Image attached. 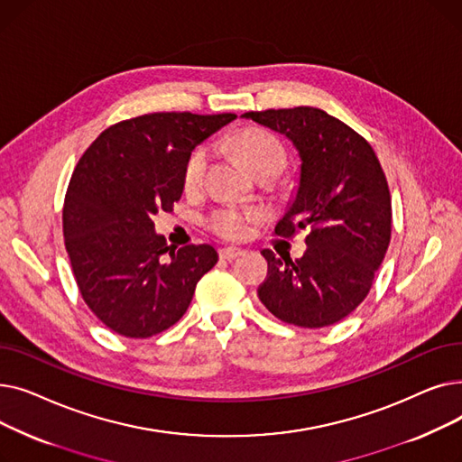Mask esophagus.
<instances>
[{"instance_id": "1", "label": "esophagus", "mask_w": 462, "mask_h": 462, "mask_svg": "<svg viewBox=\"0 0 462 462\" xmlns=\"http://www.w3.org/2000/svg\"><path fill=\"white\" fill-rule=\"evenodd\" d=\"M239 254H241V249H237V247H225V249L218 251V256H221L223 260H234Z\"/></svg>"}]
</instances>
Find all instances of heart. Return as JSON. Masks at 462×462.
I'll return each instance as SVG.
<instances>
[{
  "instance_id": "heart-1",
  "label": "heart",
  "mask_w": 462,
  "mask_h": 462,
  "mask_svg": "<svg viewBox=\"0 0 462 462\" xmlns=\"http://www.w3.org/2000/svg\"><path fill=\"white\" fill-rule=\"evenodd\" d=\"M232 150L247 164V168L256 176L263 170H273L281 174L286 164L284 148L277 138L260 129H247L236 134L230 140ZM209 153L206 148L194 150L183 168V187L185 190L199 189L208 166ZM260 213L254 209H244L237 206H221L211 211L209 228L226 239H244L249 234V225L258 218Z\"/></svg>"
}]
</instances>
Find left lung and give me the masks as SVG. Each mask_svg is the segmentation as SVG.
I'll return each instance as SVG.
<instances>
[{
    "label": "left lung",
    "instance_id": "left-lung-1",
    "mask_svg": "<svg viewBox=\"0 0 462 462\" xmlns=\"http://www.w3.org/2000/svg\"><path fill=\"white\" fill-rule=\"evenodd\" d=\"M241 117L292 142L300 157L298 187L275 234L309 230L301 258L262 253L270 270L258 298L286 324H337L367 298L390 245L392 197L380 161L365 138L320 108Z\"/></svg>",
    "mask_w": 462,
    "mask_h": 462
}]
</instances>
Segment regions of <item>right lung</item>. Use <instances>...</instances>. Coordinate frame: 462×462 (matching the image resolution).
<instances>
[{
  "instance_id": "1",
  "label": "right lung",
  "mask_w": 462,
  "mask_h": 462,
  "mask_svg": "<svg viewBox=\"0 0 462 462\" xmlns=\"http://www.w3.org/2000/svg\"><path fill=\"white\" fill-rule=\"evenodd\" d=\"M236 114H145L108 127L79 161L63 236L80 294L106 328L148 338L174 326L218 260L211 245L172 249L153 215L172 211L199 143Z\"/></svg>"
}]
</instances>
